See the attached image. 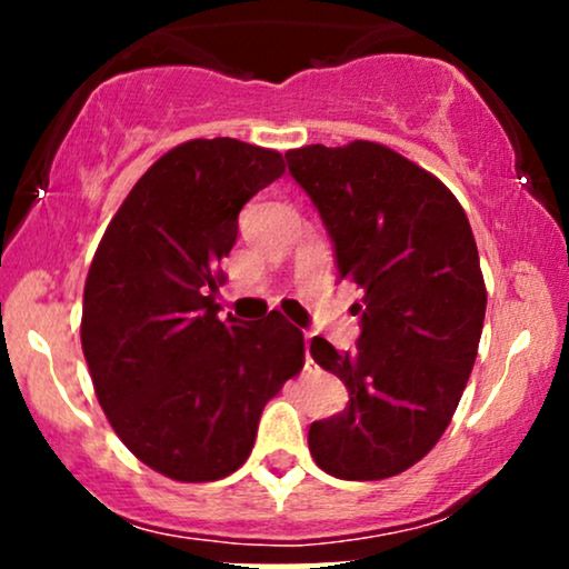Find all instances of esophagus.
<instances>
[{"label":"esophagus","instance_id":"34e87169","mask_svg":"<svg viewBox=\"0 0 569 569\" xmlns=\"http://www.w3.org/2000/svg\"><path fill=\"white\" fill-rule=\"evenodd\" d=\"M312 358H310V337H305V369H310Z\"/></svg>","mask_w":569,"mask_h":569}]
</instances>
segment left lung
Masks as SVG:
<instances>
[{
  "label": "left lung",
  "mask_w": 569,
  "mask_h": 569,
  "mask_svg": "<svg viewBox=\"0 0 569 569\" xmlns=\"http://www.w3.org/2000/svg\"><path fill=\"white\" fill-rule=\"evenodd\" d=\"M286 160L329 230L339 280L363 291L356 348L310 342L350 393L310 426V455L337 479H388L436 447L471 377L487 310L471 224L433 173L382 143H310Z\"/></svg>",
  "instance_id": "8db88e82"
}]
</instances>
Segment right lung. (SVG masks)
Wrapping results in <instances>:
<instances>
[{
  "mask_svg": "<svg viewBox=\"0 0 569 569\" xmlns=\"http://www.w3.org/2000/svg\"><path fill=\"white\" fill-rule=\"evenodd\" d=\"M286 171L283 154L238 139L179 143L136 181L84 280L82 352L103 415L168 479L238 471L264 403L305 367V337L278 310L219 321V262L238 213Z\"/></svg>",
  "mask_w": 569,
  "mask_h": 569,
  "instance_id": "1",
  "label": "right lung"
}]
</instances>
